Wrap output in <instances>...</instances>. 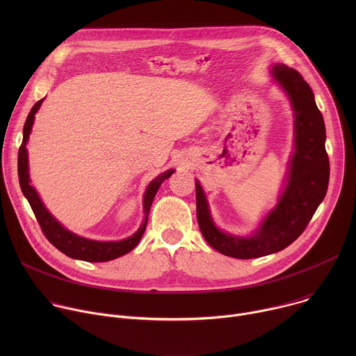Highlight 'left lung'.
Returning a JSON list of instances; mask_svg holds the SVG:
<instances>
[{
    "label": "left lung",
    "mask_w": 356,
    "mask_h": 356,
    "mask_svg": "<svg viewBox=\"0 0 356 356\" xmlns=\"http://www.w3.org/2000/svg\"><path fill=\"white\" fill-rule=\"evenodd\" d=\"M272 72L289 94L296 117V152L290 163L287 186L276 209L268 214L257 234L250 238L224 234L214 225L204 191L195 181L197 221L202 236L216 250L238 259L270 255L293 243L313 218L327 194L330 181L325 125L313 90L291 67L276 65Z\"/></svg>",
    "instance_id": "1"
}]
</instances>
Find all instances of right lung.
<instances>
[{"instance_id": "obj_1", "label": "right lung", "mask_w": 356, "mask_h": 356, "mask_svg": "<svg viewBox=\"0 0 356 356\" xmlns=\"http://www.w3.org/2000/svg\"><path fill=\"white\" fill-rule=\"evenodd\" d=\"M42 101H43V98L39 99L38 103L32 107L31 113L26 117L25 125H24V139H22V143H21L19 152H18V177H19L21 190H22L24 195L26 197V200L29 201L31 209L40 225L43 235L55 248H58L60 252L65 253V255H67L69 258H73V259H80V261H86V262H107V261H111V259L125 255V253L131 252L140 241V238L145 232L146 224H147V214H149V210L152 206V201H154L155 194H156L158 188L161 187V184L163 183V180L169 179L173 175V170H168L166 173L161 175L159 177H156L147 186L145 197H143V213H145L143 224L128 239L118 241V242H99V241H91V239H86V238L74 235L73 232L63 228L52 216L47 213V210L42 204V201L39 200L36 191L33 190L32 186H29L28 152H26L25 146H26V142H28V138H29V134L32 129L35 114L39 110Z\"/></svg>"}]
</instances>
